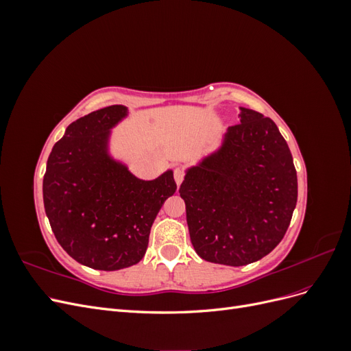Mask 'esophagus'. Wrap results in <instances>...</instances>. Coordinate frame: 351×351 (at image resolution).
Masks as SVG:
<instances>
[{
  "label": "esophagus",
  "instance_id": "34e87169",
  "mask_svg": "<svg viewBox=\"0 0 351 351\" xmlns=\"http://www.w3.org/2000/svg\"><path fill=\"white\" fill-rule=\"evenodd\" d=\"M174 180H176L177 186L182 184V182L184 180V171H183L182 168H176V169H174Z\"/></svg>",
  "mask_w": 351,
  "mask_h": 351
}]
</instances>
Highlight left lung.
Returning a JSON list of instances; mask_svg holds the SVG:
<instances>
[{"instance_id": "obj_1", "label": "left lung", "mask_w": 351, "mask_h": 351, "mask_svg": "<svg viewBox=\"0 0 351 351\" xmlns=\"http://www.w3.org/2000/svg\"><path fill=\"white\" fill-rule=\"evenodd\" d=\"M221 146L186 169L180 196L202 259L243 267L282 240L297 204V174L277 124L240 108Z\"/></svg>"}]
</instances>
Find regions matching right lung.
<instances>
[{
	"label": "right lung",
	"instance_id": "right-lung-1",
	"mask_svg": "<svg viewBox=\"0 0 351 351\" xmlns=\"http://www.w3.org/2000/svg\"><path fill=\"white\" fill-rule=\"evenodd\" d=\"M127 115L123 105H111L82 117L47 162L42 190L52 232L74 261L93 269L141 262L159 209L177 190L173 169L141 180L111 156V129Z\"/></svg>",
	"mask_w": 351,
	"mask_h": 351
}]
</instances>
